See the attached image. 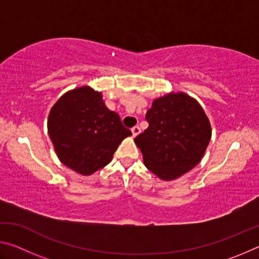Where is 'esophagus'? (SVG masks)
I'll return each instance as SVG.
<instances>
[{
  "instance_id": "1",
  "label": "esophagus",
  "mask_w": 259,
  "mask_h": 259,
  "mask_svg": "<svg viewBox=\"0 0 259 259\" xmlns=\"http://www.w3.org/2000/svg\"><path fill=\"white\" fill-rule=\"evenodd\" d=\"M131 131H133L134 137H136V136H137L140 133V128H139L138 125H135V126H133V129H131Z\"/></svg>"
}]
</instances>
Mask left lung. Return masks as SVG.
<instances>
[{"label":"left lung","instance_id":"left-lung-1","mask_svg":"<svg viewBox=\"0 0 259 259\" xmlns=\"http://www.w3.org/2000/svg\"><path fill=\"white\" fill-rule=\"evenodd\" d=\"M148 128L135 138L147 169L163 181L190 171L202 159L211 138L208 117L186 94L157 98L145 116Z\"/></svg>","mask_w":259,"mask_h":259}]
</instances>
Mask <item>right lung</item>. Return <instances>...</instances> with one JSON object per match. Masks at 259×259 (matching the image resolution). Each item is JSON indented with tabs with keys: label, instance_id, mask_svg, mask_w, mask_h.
Listing matches in <instances>:
<instances>
[{
	"label": "right lung",
	"instance_id": "right-lung-1",
	"mask_svg": "<svg viewBox=\"0 0 259 259\" xmlns=\"http://www.w3.org/2000/svg\"><path fill=\"white\" fill-rule=\"evenodd\" d=\"M48 133L59 160L84 176L107 165L122 140L133 135L89 87L68 91L54 105Z\"/></svg>",
	"mask_w": 259,
	"mask_h": 259
}]
</instances>
